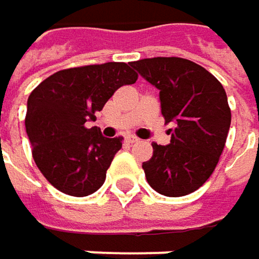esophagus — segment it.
<instances>
[{
  "mask_svg": "<svg viewBox=\"0 0 259 259\" xmlns=\"http://www.w3.org/2000/svg\"><path fill=\"white\" fill-rule=\"evenodd\" d=\"M137 142H139L137 137H134V136H125V143L133 145V143H137Z\"/></svg>",
  "mask_w": 259,
  "mask_h": 259,
  "instance_id": "obj_1",
  "label": "esophagus"
}]
</instances>
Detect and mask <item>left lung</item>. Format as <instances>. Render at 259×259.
Masks as SVG:
<instances>
[{
    "mask_svg": "<svg viewBox=\"0 0 259 259\" xmlns=\"http://www.w3.org/2000/svg\"><path fill=\"white\" fill-rule=\"evenodd\" d=\"M131 66L160 90L161 114L175 125L170 143H152L143 163L149 186L164 196L193 193L214 172L231 126L228 96L202 66L180 57H154Z\"/></svg>",
    "mask_w": 259,
    "mask_h": 259,
    "instance_id": "obj_1",
    "label": "left lung"
}]
</instances>
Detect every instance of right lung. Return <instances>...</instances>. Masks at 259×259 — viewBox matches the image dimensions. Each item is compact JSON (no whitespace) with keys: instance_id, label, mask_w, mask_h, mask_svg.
<instances>
[{"instance_id":"obj_1","label":"right lung","mask_w":259,"mask_h":259,"mask_svg":"<svg viewBox=\"0 0 259 259\" xmlns=\"http://www.w3.org/2000/svg\"><path fill=\"white\" fill-rule=\"evenodd\" d=\"M137 73L126 63L63 69L42 81L28 96L25 128L33 158L44 177L69 196H89L105 181L122 137L107 139L95 120L113 93L134 84Z\"/></svg>"}]
</instances>
